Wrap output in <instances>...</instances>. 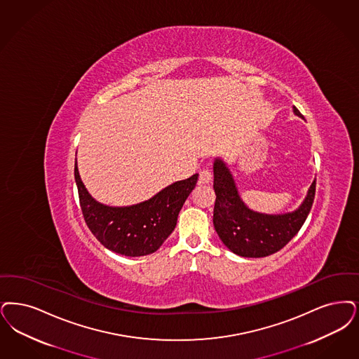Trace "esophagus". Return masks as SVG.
Here are the masks:
<instances>
[{
    "label": "esophagus",
    "instance_id": "1",
    "mask_svg": "<svg viewBox=\"0 0 359 359\" xmlns=\"http://www.w3.org/2000/svg\"><path fill=\"white\" fill-rule=\"evenodd\" d=\"M212 180V173L208 168H203L199 176V183L201 184H208Z\"/></svg>",
    "mask_w": 359,
    "mask_h": 359
}]
</instances>
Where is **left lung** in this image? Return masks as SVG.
I'll list each match as a JSON object with an SVG mask.
<instances>
[{
    "label": "left lung",
    "mask_w": 359,
    "mask_h": 359,
    "mask_svg": "<svg viewBox=\"0 0 359 359\" xmlns=\"http://www.w3.org/2000/svg\"><path fill=\"white\" fill-rule=\"evenodd\" d=\"M294 115L301 116L292 107ZM316 180L301 205L285 214H263L244 203L230 167L222 158L214 161V227L223 244L244 258H263L282 250L301 230L316 196Z\"/></svg>",
    "instance_id": "left-lung-1"
}]
</instances>
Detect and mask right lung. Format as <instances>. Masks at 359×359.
Instances as JSON below:
<instances>
[{
    "label": "right lung",
    "instance_id": "obj_1",
    "mask_svg": "<svg viewBox=\"0 0 359 359\" xmlns=\"http://www.w3.org/2000/svg\"><path fill=\"white\" fill-rule=\"evenodd\" d=\"M198 177L195 173L186 180L175 182L148 201L115 207L102 204L88 192L77 160L74 161V180L86 226L105 248L132 258L158 251L172 233L179 212Z\"/></svg>",
    "mask_w": 359,
    "mask_h": 359
}]
</instances>
